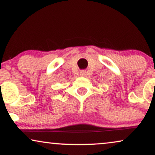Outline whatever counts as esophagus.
<instances>
[{"instance_id": "esophagus-1", "label": "esophagus", "mask_w": 155, "mask_h": 155, "mask_svg": "<svg viewBox=\"0 0 155 155\" xmlns=\"http://www.w3.org/2000/svg\"><path fill=\"white\" fill-rule=\"evenodd\" d=\"M80 76H87V72L85 70H82L80 71Z\"/></svg>"}]
</instances>
